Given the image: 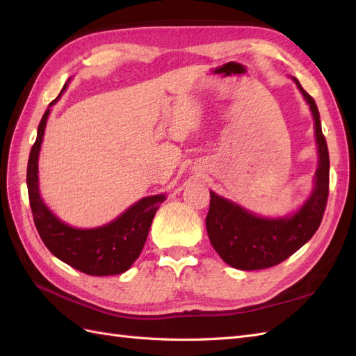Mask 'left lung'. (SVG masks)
Listing matches in <instances>:
<instances>
[{"mask_svg":"<svg viewBox=\"0 0 356 356\" xmlns=\"http://www.w3.org/2000/svg\"><path fill=\"white\" fill-rule=\"evenodd\" d=\"M315 119V138L320 161L311 197L297 213L282 218L259 217L209 191L207 231L211 245L229 266L241 270L266 269L284 261L312 238L323 220L329 195V149L314 97L300 86Z\"/></svg>","mask_w":356,"mask_h":356,"instance_id":"obj_1","label":"left lung"}]
</instances>
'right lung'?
<instances>
[{"label": "right lung", "instance_id": "1", "mask_svg": "<svg viewBox=\"0 0 356 356\" xmlns=\"http://www.w3.org/2000/svg\"><path fill=\"white\" fill-rule=\"evenodd\" d=\"M56 99L51 104H55ZM49 113L50 108L44 113L38 127V136L30 149L27 163L29 202L38 234L53 255L84 274L96 277L122 274L131 268V264L140 255L151 222L159 205L165 200V194L143 197L128 208L124 214H120L116 220L99 228L76 229L59 220L44 205L38 188V156H40Z\"/></svg>", "mask_w": 356, "mask_h": 356}]
</instances>
